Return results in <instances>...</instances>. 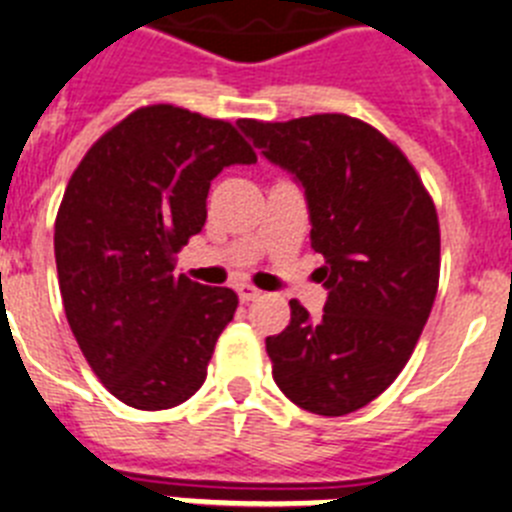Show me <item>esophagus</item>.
I'll use <instances>...</instances> for the list:
<instances>
[{"mask_svg": "<svg viewBox=\"0 0 512 512\" xmlns=\"http://www.w3.org/2000/svg\"><path fill=\"white\" fill-rule=\"evenodd\" d=\"M237 293H239V301H244V304H247V301L260 299V296H262L260 288H255V286H252V283H239Z\"/></svg>", "mask_w": 512, "mask_h": 512, "instance_id": "obj_1", "label": "esophagus"}]
</instances>
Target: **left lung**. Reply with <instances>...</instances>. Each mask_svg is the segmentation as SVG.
Instances as JSON below:
<instances>
[{
	"mask_svg": "<svg viewBox=\"0 0 512 512\" xmlns=\"http://www.w3.org/2000/svg\"><path fill=\"white\" fill-rule=\"evenodd\" d=\"M265 159L304 188L311 247L327 288L317 319L291 301V324L265 340L273 379L314 415L361 410L410 361L438 293L441 229L402 151L340 113L239 121Z\"/></svg>",
	"mask_w": 512,
	"mask_h": 512,
	"instance_id": "left-lung-1",
	"label": "left lung"
}]
</instances>
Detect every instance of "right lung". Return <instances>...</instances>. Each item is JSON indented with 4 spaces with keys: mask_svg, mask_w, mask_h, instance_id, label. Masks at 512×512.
<instances>
[{
    "mask_svg": "<svg viewBox=\"0 0 512 512\" xmlns=\"http://www.w3.org/2000/svg\"><path fill=\"white\" fill-rule=\"evenodd\" d=\"M226 121L175 105L133 110L92 144L56 216L66 319L113 397L170 410L206 381L237 293L175 275V255L206 224L211 180L255 164Z\"/></svg>",
    "mask_w": 512,
    "mask_h": 512,
    "instance_id": "obj_1",
    "label": "right lung"
}]
</instances>
